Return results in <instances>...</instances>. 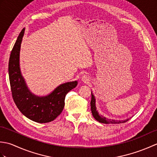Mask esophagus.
I'll use <instances>...</instances> for the list:
<instances>
[{
	"instance_id": "obj_1",
	"label": "esophagus",
	"mask_w": 157,
	"mask_h": 157,
	"mask_svg": "<svg viewBox=\"0 0 157 157\" xmlns=\"http://www.w3.org/2000/svg\"><path fill=\"white\" fill-rule=\"evenodd\" d=\"M82 81L85 82V83L89 82V81H90L89 76L87 75H83V76L82 77Z\"/></svg>"
}]
</instances>
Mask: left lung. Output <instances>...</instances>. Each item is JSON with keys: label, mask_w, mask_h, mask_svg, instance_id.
I'll return each mask as SVG.
<instances>
[{"label": "left lung", "mask_w": 157, "mask_h": 157, "mask_svg": "<svg viewBox=\"0 0 157 157\" xmlns=\"http://www.w3.org/2000/svg\"><path fill=\"white\" fill-rule=\"evenodd\" d=\"M92 94V98H91V102H90V106H91V111L92 114L94 117V119L96 121H99L100 123H106V124H115V123H125L128 121L129 119H127L125 120H114V119H111L105 117L104 116L100 115L98 112L96 110V99L94 94L91 92Z\"/></svg>", "instance_id": "obj_1"}]
</instances>
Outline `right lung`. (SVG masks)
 <instances>
[{"label": "right lung", "instance_id": "obj_1", "mask_svg": "<svg viewBox=\"0 0 157 157\" xmlns=\"http://www.w3.org/2000/svg\"><path fill=\"white\" fill-rule=\"evenodd\" d=\"M24 32L23 28L9 58V76L12 96L17 107L26 117L37 123H48L61 114L65 106L66 94L76 87L78 81L61 84L45 96H38L29 91L19 67L20 48Z\"/></svg>", "mask_w": 157, "mask_h": 157}]
</instances>
